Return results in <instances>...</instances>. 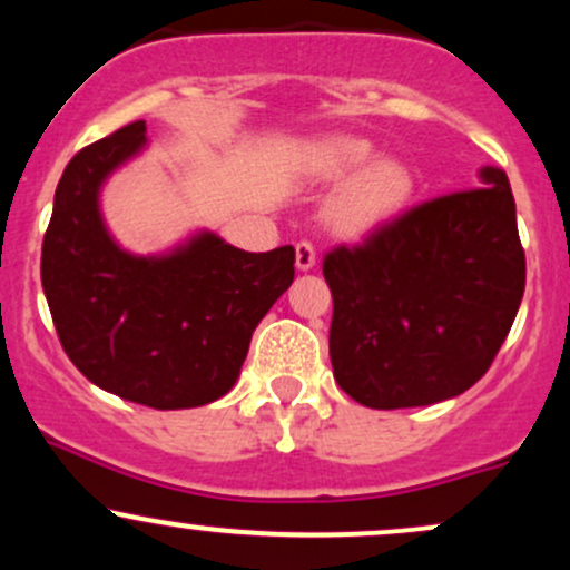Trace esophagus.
Instances as JSON below:
<instances>
[{
  "label": "esophagus",
  "mask_w": 570,
  "mask_h": 570,
  "mask_svg": "<svg viewBox=\"0 0 570 570\" xmlns=\"http://www.w3.org/2000/svg\"><path fill=\"white\" fill-rule=\"evenodd\" d=\"M294 248H297V271H311L316 265V246L311 240H299Z\"/></svg>",
  "instance_id": "1"
}]
</instances>
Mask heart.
Returning <instances> with one entry per match:
<instances>
[{"label": "heart", "instance_id": "obj_1", "mask_svg": "<svg viewBox=\"0 0 570 570\" xmlns=\"http://www.w3.org/2000/svg\"><path fill=\"white\" fill-rule=\"evenodd\" d=\"M316 163L330 179L356 173L332 203V225L340 233L362 235L391 219L410 200L415 176L410 166L394 158L375 160V147L364 139L340 136L318 147Z\"/></svg>", "mask_w": 570, "mask_h": 570}]
</instances>
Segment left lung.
<instances>
[{
    "instance_id": "8db88e82",
    "label": "left lung",
    "mask_w": 570,
    "mask_h": 570,
    "mask_svg": "<svg viewBox=\"0 0 570 570\" xmlns=\"http://www.w3.org/2000/svg\"><path fill=\"white\" fill-rule=\"evenodd\" d=\"M442 195L324 257L340 389L372 410L426 407L485 375L525 292L507 174Z\"/></svg>"
}]
</instances>
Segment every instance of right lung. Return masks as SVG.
Segmentation results:
<instances>
[{
	"label": "right lung",
	"instance_id": "obj_1",
	"mask_svg": "<svg viewBox=\"0 0 570 570\" xmlns=\"http://www.w3.org/2000/svg\"><path fill=\"white\" fill-rule=\"evenodd\" d=\"M147 147L144 120L80 149L56 187L42 289L77 370L155 410L203 407L238 381L252 332L294 281V248L252 254L200 230L134 254L107 230L101 187Z\"/></svg>",
	"mask_w": 570,
	"mask_h": 570
}]
</instances>
